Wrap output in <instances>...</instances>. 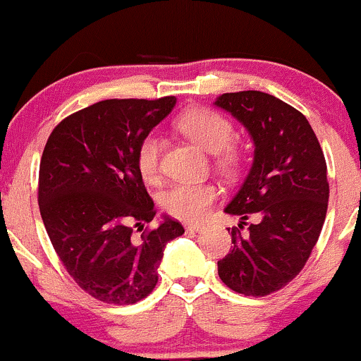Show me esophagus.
<instances>
[{
	"label": "esophagus",
	"instance_id": "1",
	"mask_svg": "<svg viewBox=\"0 0 361 361\" xmlns=\"http://www.w3.org/2000/svg\"><path fill=\"white\" fill-rule=\"evenodd\" d=\"M204 224H198V222H188L185 224V229L190 231V233H198V231L204 229Z\"/></svg>",
	"mask_w": 361,
	"mask_h": 361
}]
</instances>
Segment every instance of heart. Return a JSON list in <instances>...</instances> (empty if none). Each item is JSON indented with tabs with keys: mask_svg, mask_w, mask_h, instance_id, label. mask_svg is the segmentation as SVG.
Wrapping results in <instances>:
<instances>
[{
	"mask_svg": "<svg viewBox=\"0 0 361 361\" xmlns=\"http://www.w3.org/2000/svg\"><path fill=\"white\" fill-rule=\"evenodd\" d=\"M181 132L188 135L197 146L215 154L217 166L226 173H233L241 163L238 146L231 144L234 127L226 117L209 109L186 111L178 122ZM163 139L157 134L144 137L137 149V166L147 181L157 180L161 171ZM217 198V188L212 183H173L161 197L164 210L181 221H200Z\"/></svg>",
	"mask_w": 361,
	"mask_h": 361,
	"instance_id": "b5f03b06",
	"label": "heart"
}]
</instances>
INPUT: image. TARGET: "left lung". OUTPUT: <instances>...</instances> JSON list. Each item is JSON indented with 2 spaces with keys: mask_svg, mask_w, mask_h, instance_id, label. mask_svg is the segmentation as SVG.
<instances>
[{
  "mask_svg": "<svg viewBox=\"0 0 361 361\" xmlns=\"http://www.w3.org/2000/svg\"><path fill=\"white\" fill-rule=\"evenodd\" d=\"M251 135L255 156L246 180L224 212L256 214L258 224L217 263L234 292L264 297L295 279L316 246L327 212L329 183L322 149L307 118L263 91L224 93L214 102ZM239 224V226H241Z\"/></svg>",
  "mask_w": 361,
  "mask_h": 361,
  "instance_id": "8db88e82",
  "label": "left lung"
}]
</instances>
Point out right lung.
<instances>
[{
  "mask_svg": "<svg viewBox=\"0 0 361 361\" xmlns=\"http://www.w3.org/2000/svg\"><path fill=\"white\" fill-rule=\"evenodd\" d=\"M176 98L103 100L69 115L45 144L39 173L40 215L69 275L106 304H135L152 292L169 241L185 233L154 219L137 149L175 109Z\"/></svg>",
  "mask_w": 361,
  "mask_h": 361,
  "instance_id": "1",
  "label": "right lung"
}]
</instances>
